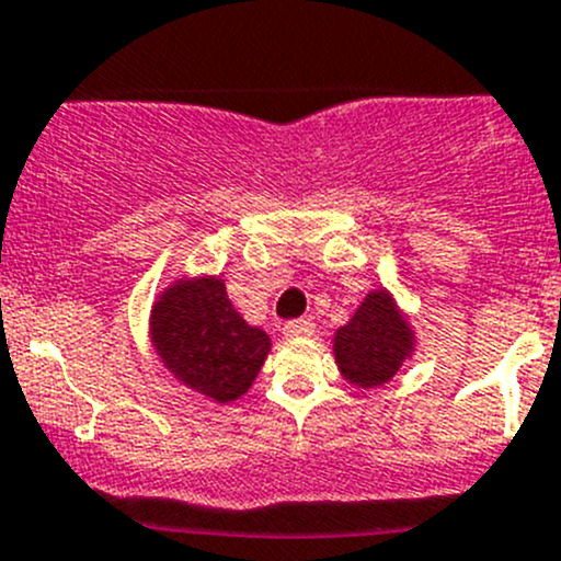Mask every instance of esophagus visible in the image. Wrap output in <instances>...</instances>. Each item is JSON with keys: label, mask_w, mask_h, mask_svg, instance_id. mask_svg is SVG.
<instances>
[{"label": "esophagus", "mask_w": 561, "mask_h": 561, "mask_svg": "<svg viewBox=\"0 0 561 561\" xmlns=\"http://www.w3.org/2000/svg\"><path fill=\"white\" fill-rule=\"evenodd\" d=\"M313 332H316V323L310 319H297V321L283 323V334H286V337H310Z\"/></svg>", "instance_id": "34e87169"}]
</instances>
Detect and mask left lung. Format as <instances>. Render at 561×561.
Returning <instances> with one entry per match:
<instances>
[{"label": "left lung", "instance_id": "8db88e82", "mask_svg": "<svg viewBox=\"0 0 561 561\" xmlns=\"http://www.w3.org/2000/svg\"><path fill=\"white\" fill-rule=\"evenodd\" d=\"M415 329L389 288H373L351 321L334 332L332 354L340 375L359 389L389 383L415 354Z\"/></svg>", "mask_w": 561, "mask_h": 561}]
</instances>
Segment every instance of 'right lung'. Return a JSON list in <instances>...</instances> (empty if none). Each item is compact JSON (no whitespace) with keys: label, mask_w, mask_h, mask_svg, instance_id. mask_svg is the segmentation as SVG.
<instances>
[{"label":"right lung","mask_w":561,"mask_h":561,"mask_svg":"<svg viewBox=\"0 0 561 561\" xmlns=\"http://www.w3.org/2000/svg\"><path fill=\"white\" fill-rule=\"evenodd\" d=\"M148 337L167 373L205 400L229 405L256 380L270 334L234 310L221 275H181L151 305Z\"/></svg>","instance_id":"add662e5"}]
</instances>
